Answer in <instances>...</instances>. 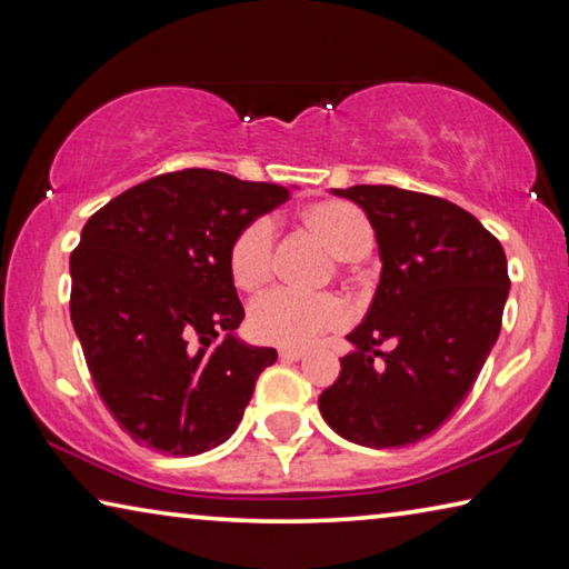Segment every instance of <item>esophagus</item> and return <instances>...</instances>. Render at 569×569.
<instances>
[{
  "label": "esophagus",
  "instance_id": "34e87169",
  "mask_svg": "<svg viewBox=\"0 0 569 569\" xmlns=\"http://www.w3.org/2000/svg\"><path fill=\"white\" fill-rule=\"evenodd\" d=\"M278 356H281L283 361H301L306 351H301V349H281V351H278Z\"/></svg>",
  "mask_w": 569,
  "mask_h": 569
}]
</instances>
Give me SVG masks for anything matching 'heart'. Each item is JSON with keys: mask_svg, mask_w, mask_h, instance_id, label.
Listing matches in <instances>:
<instances>
[{"mask_svg": "<svg viewBox=\"0 0 569 569\" xmlns=\"http://www.w3.org/2000/svg\"><path fill=\"white\" fill-rule=\"evenodd\" d=\"M303 226L319 236L341 261H353L371 250L369 218L346 200H321L301 213ZM276 266V228L271 218H253L228 246V271L240 291H261ZM349 319L336 296L298 293L276 288L250 303L248 329L253 339L276 346H308L326 331H336Z\"/></svg>", "mask_w": 569, "mask_h": 569, "instance_id": "obj_1", "label": "heart"}]
</instances>
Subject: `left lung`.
<instances>
[{
    "instance_id": "8db88e82",
    "label": "left lung",
    "mask_w": 569,
    "mask_h": 569,
    "mask_svg": "<svg viewBox=\"0 0 569 569\" xmlns=\"http://www.w3.org/2000/svg\"><path fill=\"white\" fill-rule=\"evenodd\" d=\"M333 196L359 206L377 233L381 278L353 351L319 397L326 423L361 447L417 445L475 387L497 343L509 293L499 240L465 208L393 186ZM389 342V352L380 343Z\"/></svg>"
}]
</instances>
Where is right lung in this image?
Masks as SVG:
<instances>
[{
    "label": "right lung",
    "mask_w": 569,
    "mask_h": 569,
    "mask_svg": "<svg viewBox=\"0 0 569 569\" xmlns=\"http://www.w3.org/2000/svg\"><path fill=\"white\" fill-rule=\"evenodd\" d=\"M288 196L188 168L120 192L84 223L70 256L72 326L94 389L138 445L192 457L238 429L278 353L236 336L246 313L228 246Z\"/></svg>",
    "instance_id": "1"
}]
</instances>
